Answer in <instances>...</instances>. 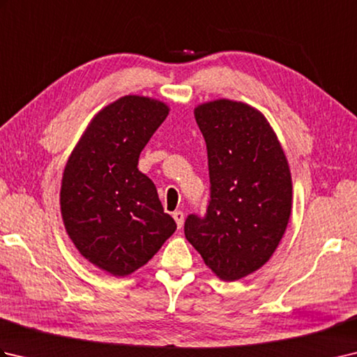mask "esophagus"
<instances>
[{"label": "esophagus", "instance_id": "1", "mask_svg": "<svg viewBox=\"0 0 357 357\" xmlns=\"http://www.w3.org/2000/svg\"><path fill=\"white\" fill-rule=\"evenodd\" d=\"M173 219L176 221L178 229H181V227H183V224H184V213H183V211H173Z\"/></svg>", "mask_w": 357, "mask_h": 357}]
</instances>
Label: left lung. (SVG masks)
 Segmentation results:
<instances>
[{
    "instance_id": "left-lung-1",
    "label": "left lung",
    "mask_w": 357,
    "mask_h": 357,
    "mask_svg": "<svg viewBox=\"0 0 357 357\" xmlns=\"http://www.w3.org/2000/svg\"><path fill=\"white\" fill-rule=\"evenodd\" d=\"M207 144L210 199L188 215L187 241L224 280L261 268L275 253L291 213V174L261 112L218 100L195 109Z\"/></svg>"
}]
</instances>
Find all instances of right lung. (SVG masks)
Instances as JSON below:
<instances>
[{
    "label": "right lung",
    "instance_id": "right-lung-1",
    "mask_svg": "<svg viewBox=\"0 0 357 357\" xmlns=\"http://www.w3.org/2000/svg\"><path fill=\"white\" fill-rule=\"evenodd\" d=\"M167 115L161 101L119 98L92 119L64 169L66 230L89 262L113 276L147 264L176 230L155 184L138 170L142 149Z\"/></svg>",
    "mask_w": 357,
    "mask_h": 357
}]
</instances>
